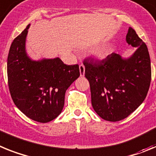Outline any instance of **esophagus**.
I'll return each instance as SVG.
<instances>
[{"label":"esophagus","instance_id":"esophagus-1","mask_svg":"<svg viewBox=\"0 0 156 156\" xmlns=\"http://www.w3.org/2000/svg\"><path fill=\"white\" fill-rule=\"evenodd\" d=\"M79 71H80V75L83 77L85 75V67L83 64L79 65Z\"/></svg>","mask_w":156,"mask_h":156}]
</instances>
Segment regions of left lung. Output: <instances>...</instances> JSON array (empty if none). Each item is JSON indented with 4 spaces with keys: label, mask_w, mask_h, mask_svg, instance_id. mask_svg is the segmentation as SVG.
Listing matches in <instances>:
<instances>
[{
    "label": "left lung",
    "mask_w": 156,
    "mask_h": 156,
    "mask_svg": "<svg viewBox=\"0 0 156 156\" xmlns=\"http://www.w3.org/2000/svg\"><path fill=\"white\" fill-rule=\"evenodd\" d=\"M126 38L136 48L130 58L122 59L119 54L112 53L102 60L89 57L83 61L93 108L107 121H121L128 117L144 101L151 83L147 45L131 27Z\"/></svg>",
    "instance_id": "left-lung-1"
}]
</instances>
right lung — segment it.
I'll list each match as a JSON object with an SVG mask.
<instances>
[{
    "label": "right lung",
    "instance_id": "add662e5",
    "mask_svg": "<svg viewBox=\"0 0 156 156\" xmlns=\"http://www.w3.org/2000/svg\"><path fill=\"white\" fill-rule=\"evenodd\" d=\"M30 24L14 39L9 49L7 73L9 92L16 106L38 122H48L61 113L65 93L80 76L78 64L59 58L33 61L25 50Z\"/></svg>",
    "mask_w": 156,
    "mask_h": 156
}]
</instances>
